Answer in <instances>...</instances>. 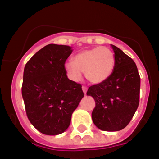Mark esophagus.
Returning <instances> with one entry per match:
<instances>
[{
  "label": "esophagus",
  "mask_w": 159,
  "mask_h": 159,
  "mask_svg": "<svg viewBox=\"0 0 159 159\" xmlns=\"http://www.w3.org/2000/svg\"><path fill=\"white\" fill-rule=\"evenodd\" d=\"M87 89L88 88L86 86H82V90H83V93L84 94H86V92H87Z\"/></svg>",
  "instance_id": "esophagus-1"
}]
</instances>
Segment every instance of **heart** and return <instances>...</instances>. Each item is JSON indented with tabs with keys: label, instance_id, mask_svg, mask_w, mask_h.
I'll list each match as a JSON object with an SVG mask.
<instances>
[{
	"label": "heart",
	"instance_id": "heart-1",
	"mask_svg": "<svg viewBox=\"0 0 159 159\" xmlns=\"http://www.w3.org/2000/svg\"><path fill=\"white\" fill-rule=\"evenodd\" d=\"M115 65L114 54L109 48L99 46L81 51L74 57L73 61L65 64L69 78L79 81L85 72V78L93 84L106 81L111 75Z\"/></svg>",
	"mask_w": 159,
	"mask_h": 159
}]
</instances>
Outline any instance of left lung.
<instances>
[{"mask_svg": "<svg viewBox=\"0 0 159 159\" xmlns=\"http://www.w3.org/2000/svg\"><path fill=\"white\" fill-rule=\"evenodd\" d=\"M111 47L115 58L112 74L102 83L90 86L86 93L95 101L93 122L104 131L124 129L139 104L140 76L136 64L119 48Z\"/></svg>", "mask_w": 159, "mask_h": 159, "instance_id": "left-lung-1", "label": "left lung"}]
</instances>
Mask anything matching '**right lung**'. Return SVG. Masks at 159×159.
Listing matches in <instances>:
<instances>
[{
	"label": "right lung",
	"instance_id": "obj_1",
	"mask_svg": "<svg viewBox=\"0 0 159 159\" xmlns=\"http://www.w3.org/2000/svg\"><path fill=\"white\" fill-rule=\"evenodd\" d=\"M72 52L68 45L49 44L25 66L21 92L26 114L44 134L57 135L68 129L84 97L81 85L69 79L65 70Z\"/></svg>",
	"mask_w": 159,
	"mask_h": 159
}]
</instances>
